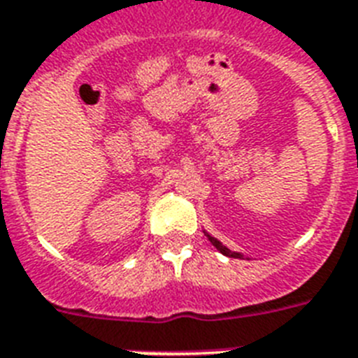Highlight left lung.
I'll return each mask as SVG.
<instances>
[{
  "mask_svg": "<svg viewBox=\"0 0 358 358\" xmlns=\"http://www.w3.org/2000/svg\"><path fill=\"white\" fill-rule=\"evenodd\" d=\"M207 238L210 240V242H213L214 248H216V250H220V253H224L225 257H234V259H242V255H240V253H234V251L227 250V248H225V245L222 244V242H220V240L213 238V236H210V234H207Z\"/></svg>",
  "mask_w": 358,
  "mask_h": 358,
  "instance_id": "1",
  "label": "left lung"
}]
</instances>
